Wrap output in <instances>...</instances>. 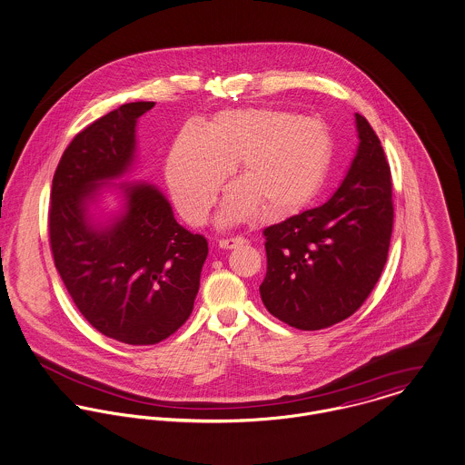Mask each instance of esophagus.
Wrapping results in <instances>:
<instances>
[{
	"instance_id": "34e87169",
	"label": "esophagus",
	"mask_w": 465,
	"mask_h": 465,
	"mask_svg": "<svg viewBox=\"0 0 465 465\" xmlns=\"http://www.w3.org/2000/svg\"><path fill=\"white\" fill-rule=\"evenodd\" d=\"M243 242H245V238H242V236H229V238H222L218 242V245H220V249H236V247L243 245Z\"/></svg>"
}]
</instances>
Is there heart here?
Listing matches in <instances>:
<instances>
[{"instance_id":"heart-1","label":"heart","mask_w":465,"mask_h":465,"mask_svg":"<svg viewBox=\"0 0 465 465\" xmlns=\"http://www.w3.org/2000/svg\"><path fill=\"white\" fill-rule=\"evenodd\" d=\"M327 127L284 110H225L212 126L188 124L177 134L165 163L172 201L190 223H201L213 199L240 160L234 183L218 213L220 225L251 218L262 208L282 216L302 208L322 188L331 165Z\"/></svg>"}]
</instances>
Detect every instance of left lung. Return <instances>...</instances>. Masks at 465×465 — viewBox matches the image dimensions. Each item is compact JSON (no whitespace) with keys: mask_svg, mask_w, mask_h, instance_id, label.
Returning a JSON list of instances; mask_svg holds the SVG:
<instances>
[{"mask_svg":"<svg viewBox=\"0 0 465 465\" xmlns=\"http://www.w3.org/2000/svg\"><path fill=\"white\" fill-rule=\"evenodd\" d=\"M357 153L322 206L264 229V307L300 331L351 316L373 292L392 234V183L381 140L355 114Z\"/></svg>","mask_w":465,"mask_h":465,"instance_id":"1","label":"left lung"}]
</instances>
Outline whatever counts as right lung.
Listing matches in <instances>:
<instances>
[{
  "mask_svg": "<svg viewBox=\"0 0 465 465\" xmlns=\"http://www.w3.org/2000/svg\"><path fill=\"white\" fill-rule=\"evenodd\" d=\"M153 101L126 103L78 133L51 188L49 242L54 266L84 320L106 338L156 344L192 314L208 242L173 218L160 188L112 183L136 160V121ZM104 187L124 208L104 223L96 206Z\"/></svg>",
  "mask_w": 465,
  "mask_h": 465,
  "instance_id": "add662e5",
  "label": "right lung"
}]
</instances>
